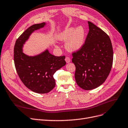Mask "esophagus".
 I'll use <instances>...</instances> for the list:
<instances>
[{
  "label": "esophagus",
  "mask_w": 128,
  "mask_h": 128,
  "mask_svg": "<svg viewBox=\"0 0 128 128\" xmlns=\"http://www.w3.org/2000/svg\"><path fill=\"white\" fill-rule=\"evenodd\" d=\"M65 61L66 62V63H70V58H69V57H68V56H66L65 58Z\"/></svg>",
  "instance_id": "esophagus-1"
}]
</instances>
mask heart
I'll use <instances>...</instances> for the list:
<instances>
[{"mask_svg":"<svg viewBox=\"0 0 128 128\" xmlns=\"http://www.w3.org/2000/svg\"><path fill=\"white\" fill-rule=\"evenodd\" d=\"M86 37V30L82 26L76 28L68 27L60 33L58 40L61 41H67L66 47L71 52L77 51L83 46Z\"/></svg>","mask_w":128,"mask_h":128,"instance_id":"obj_1","label":"heart"}]
</instances>
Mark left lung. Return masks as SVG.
<instances>
[{
	"label": "left lung",
	"instance_id": "obj_1",
	"mask_svg": "<svg viewBox=\"0 0 128 128\" xmlns=\"http://www.w3.org/2000/svg\"><path fill=\"white\" fill-rule=\"evenodd\" d=\"M82 48L72 53L75 66V78L85 90L100 86L106 80L112 66L113 52L109 36L92 22Z\"/></svg>",
	"mask_w": 128,
	"mask_h": 128
}]
</instances>
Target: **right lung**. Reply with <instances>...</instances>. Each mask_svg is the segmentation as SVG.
Instances as JSON below:
<instances>
[{
  "label": "right lung",
  "instance_id": "obj_1",
  "mask_svg": "<svg viewBox=\"0 0 128 128\" xmlns=\"http://www.w3.org/2000/svg\"><path fill=\"white\" fill-rule=\"evenodd\" d=\"M45 24H37L27 28L16 40L14 50V63L22 82L31 91L40 94L48 93L54 88L53 75L66 64L65 56H55L47 50L34 56H29L22 52L23 44L32 33Z\"/></svg>",
  "mask_w": 128,
  "mask_h": 128
}]
</instances>
